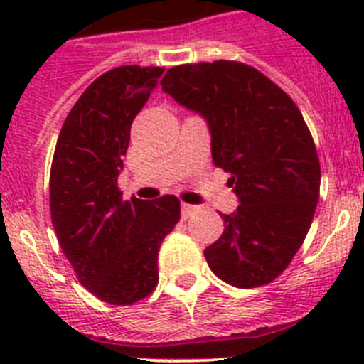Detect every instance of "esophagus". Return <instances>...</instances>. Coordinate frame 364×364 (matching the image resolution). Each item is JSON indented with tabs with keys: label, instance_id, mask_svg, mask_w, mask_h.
Wrapping results in <instances>:
<instances>
[{
	"label": "esophagus",
	"instance_id": "34e87169",
	"mask_svg": "<svg viewBox=\"0 0 364 364\" xmlns=\"http://www.w3.org/2000/svg\"><path fill=\"white\" fill-rule=\"evenodd\" d=\"M197 210L195 205L191 204H182V218H189L193 215V211Z\"/></svg>",
	"mask_w": 364,
	"mask_h": 364
}]
</instances>
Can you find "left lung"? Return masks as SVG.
I'll list each match as a JSON object with an SVG mask.
<instances>
[{
  "label": "left lung",
  "instance_id": "8db88e82",
  "mask_svg": "<svg viewBox=\"0 0 364 364\" xmlns=\"http://www.w3.org/2000/svg\"><path fill=\"white\" fill-rule=\"evenodd\" d=\"M162 91L204 118L213 164L239 198L204 250L211 272L237 288L268 284L304 242L319 200V156L301 111L260 70L226 60L173 67Z\"/></svg>",
  "mask_w": 364,
  "mask_h": 364
}]
</instances>
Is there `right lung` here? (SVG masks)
I'll use <instances>...</instances> for the list:
<instances>
[{
  "mask_svg": "<svg viewBox=\"0 0 364 364\" xmlns=\"http://www.w3.org/2000/svg\"><path fill=\"white\" fill-rule=\"evenodd\" d=\"M164 67L124 65L96 78L67 114L50 167V218L78 281L109 304H133L159 282V250L180 218L173 195L122 200L131 124Z\"/></svg>",
  "mask_w": 364,
  "mask_h": 364,
  "instance_id": "add662e5",
  "label": "right lung"
}]
</instances>
